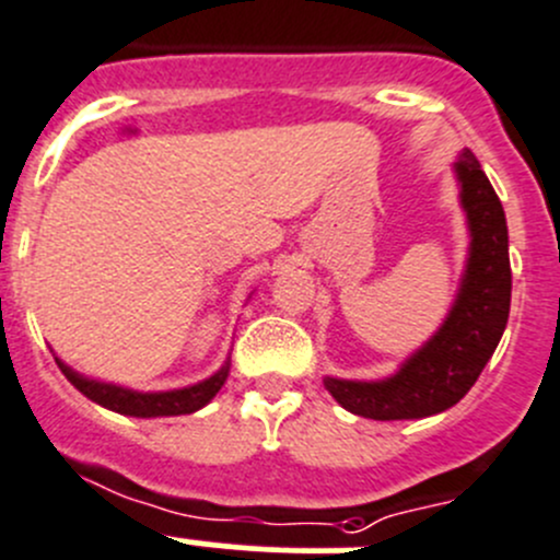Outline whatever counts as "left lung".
I'll list each match as a JSON object with an SVG mask.
<instances>
[{"mask_svg": "<svg viewBox=\"0 0 560 560\" xmlns=\"http://www.w3.org/2000/svg\"><path fill=\"white\" fill-rule=\"evenodd\" d=\"M466 214L468 256L439 329L384 378H337L324 386L346 411L378 422L424 419L457 406L501 342L512 302L506 214L470 149L452 163Z\"/></svg>", "mask_w": 560, "mask_h": 560, "instance_id": "8db88e82", "label": "left lung"}]
</instances>
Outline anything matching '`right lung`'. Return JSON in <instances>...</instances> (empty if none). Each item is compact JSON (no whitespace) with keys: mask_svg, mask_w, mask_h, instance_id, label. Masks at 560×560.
Returning a JSON list of instances; mask_svg holds the SVG:
<instances>
[{"mask_svg":"<svg viewBox=\"0 0 560 560\" xmlns=\"http://www.w3.org/2000/svg\"><path fill=\"white\" fill-rule=\"evenodd\" d=\"M59 370L65 373V378L75 386L84 397H90L97 406L108 408V411L121 413V417H136V419H158V417H185V413L201 411L203 406L214 400L220 389H223L225 378L231 373V353L225 357V362L214 370L209 378L196 381V384L179 386V389H160V392H141L130 389V386L121 384H108V381L92 378V375L79 373L70 364H65L62 359L54 353Z\"/></svg>","mask_w":560,"mask_h":560,"instance_id":"add662e5","label":"right lung"}]
</instances>
